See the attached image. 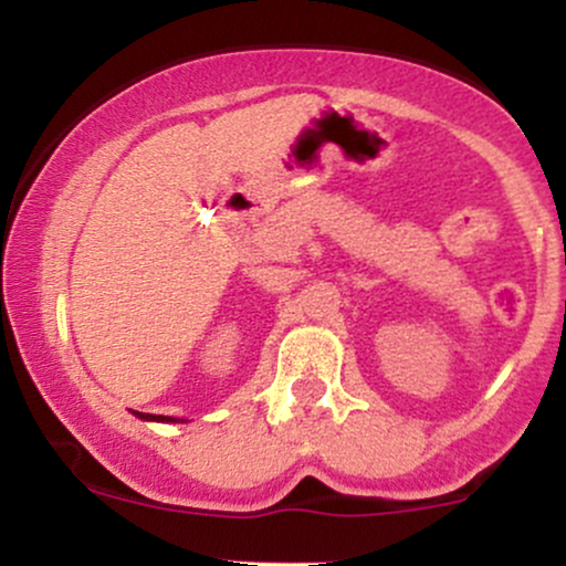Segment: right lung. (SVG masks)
I'll list each match as a JSON object with an SVG mask.
<instances>
[{
	"label": "right lung",
	"mask_w": 566,
	"mask_h": 566,
	"mask_svg": "<svg viewBox=\"0 0 566 566\" xmlns=\"http://www.w3.org/2000/svg\"><path fill=\"white\" fill-rule=\"evenodd\" d=\"M140 420H157V423H180V420L167 418V415H146V412H135Z\"/></svg>",
	"instance_id": "add662e5"
}]
</instances>
